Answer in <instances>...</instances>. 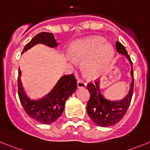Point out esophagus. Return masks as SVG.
Returning <instances> with one entry per match:
<instances>
[{
  "instance_id": "1",
  "label": "esophagus",
  "mask_w": 150,
  "mask_h": 150,
  "mask_svg": "<svg viewBox=\"0 0 150 150\" xmlns=\"http://www.w3.org/2000/svg\"><path fill=\"white\" fill-rule=\"evenodd\" d=\"M86 86V83H85L83 80L81 79H78L77 81V87L78 88H84V87Z\"/></svg>"
}]
</instances>
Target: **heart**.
I'll use <instances>...</instances> for the list:
<instances>
[{"label":"heart","mask_w":150,"mask_h":150,"mask_svg":"<svg viewBox=\"0 0 150 150\" xmlns=\"http://www.w3.org/2000/svg\"><path fill=\"white\" fill-rule=\"evenodd\" d=\"M70 52L74 60L83 62L82 67L85 74L88 77L95 78L108 66L114 55V50L112 45L106 43L104 38L91 37L74 42ZM72 59L67 57V59L74 64Z\"/></svg>","instance_id":"obj_1"}]
</instances>
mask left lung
I'll return each instance as SVG.
<instances>
[{"mask_svg":"<svg viewBox=\"0 0 150 150\" xmlns=\"http://www.w3.org/2000/svg\"><path fill=\"white\" fill-rule=\"evenodd\" d=\"M116 47L118 52L126 55L131 62L132 81L126 97L119 101H111L104 98L100 93L99 80L95 79L94 83L90 82L88 83L87 88L90 93V98L87 104V112L91 120L100 127H109L119 122L126 113L133 95L134 72L132 62L125 47L119 41L116 42Z\"/></svg>","mask_w":150,"mask_h":150,"instance_id":"1","label":"left lung"}]
</instances>
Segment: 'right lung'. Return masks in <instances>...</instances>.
I'll return each mask as SVG.
<instances>
[{
	"mask_svg": "<svg viewBox=\"0 0 150 150\" xmlns=\"http://www.w3.org/2000/svg\"><path fill=\"white\" fill-rule=\"evenodd\" d=\"M37 43H43L52 48L58 46L53 34L41 32L25 45L22 53ZM18 98L26 113L43 124H51L56 121L63 113L66 100L77 88V82L74 75L63 76L48 94L40 98H35L30 97L22 86L20 68H18Z\"/></svg>",
	"mask_w": 150,
	"mask_h": 150,
	"instance_id": "add662e5",
	"label": "right lung"
}]
</instances>
